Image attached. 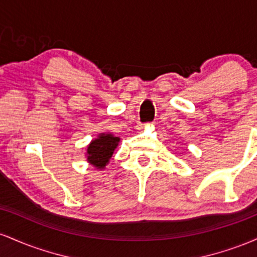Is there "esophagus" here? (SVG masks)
I'll use <instances>...</instances> for the list:
<instances>
[{
	"mask_svg": "<svg viewBox=\"0 0 257 257\" xmlns=\"http://www.w3.org/2000/svg\"><path fill=\"white\" fill-rule=\"evenodd\" d=\"M138 129H144V125H143V124H140V125H138Z\"/></svg>",
	"mask_w": 257,
	"mask_h": 257,
	"instance_id": "34e87169",
	"label": "esophagus"
}]
</instances>
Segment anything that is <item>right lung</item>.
<instances>
[{
  "label": "right lung",
  "instance_id": "1",
  "mask_svg": "<svg viewBox=\"0 0 257 257\" xmlns=\"http://www.w3.org/2000/svg\"><path fill=\"white\" fill-rule=\"evenodd\" d=\"M120 139L112 134L101 133L98 139L91 140L87 147V161L96 169H104L110 162L113 151L118 146Z\"/></svg>",
  "mask_w": 257,
  "mask_h": 257
}]
</instances>
